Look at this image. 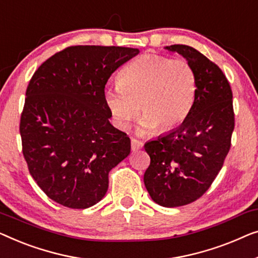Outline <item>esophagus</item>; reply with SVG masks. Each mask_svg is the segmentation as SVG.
I'll return each instance as SVG.
<instances>
[{
  "instance_id": "obj_1",
  "label": "esophagus",
  "mask_w": 258,
  "mask_h": 258,
  "mask_svg": "<svg viewBox=\"0 0 258 258\" xmlns=\"http://www.w3.org/2000/svg\"><path fill=\"white\" fill-rule=\"evenodd\" d=\"M143 146H144V144L141 143L140 140H138V139H131V148H132V151H138V150H140V148H143Z\"/></svg>"
}]
</instances>
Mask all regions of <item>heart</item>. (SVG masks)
I'll return each mask as SVG.
<instances>
[{
  "label": "heart",
  "instance_id": "obj_1",
  "mask_svg": "<svg viewBox=\"0 0 258 258\" xmlns=\"http://www.w3.org/2000/svg\"><path fill=\"white\" fill-rule=\"evenodd\" d=\"M197 75L184 59L145 55L122 68L117 88L105 91V103L114 125L126 130L140 113V133L180 125L193 107Z\"/></svg>",
  "mask_w": 258,
  "mask_h": 258
}]
</instances>
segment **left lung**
<instances>
[{
    "mask_svg": "<svg viewBox=\"0 0 258 258\" xmlns=\"http://www.w3.org/2000/svg\"><path fill=\"white\" fill-rule=\"evenodd\" d=\"M182 56L197 75L193 107L179 127L145 144L151 165L144 183L152 200L180 207L205 194L222 168L234 131L233 93L221 69L197 49L166 46Z\"/></svg>",
    "mask_w": 258,
    "mask_h": 258,
    "instance_id": "left-lung-1",
    "label": "left lung"
}]
</instances>
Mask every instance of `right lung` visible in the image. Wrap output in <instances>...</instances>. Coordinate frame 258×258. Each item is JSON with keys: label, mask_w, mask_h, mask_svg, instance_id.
I'll return each instance as SVG.
<instances>
[{"label": "right lung", "mask_w": 258, "mask_h": 258, "mask_svg": "<svg viewBox=\"0 0 258 258\" xmlns=\"http://www.w3.org/2000/svg\"><path fill=\"white\" fill-rule=\"evenodd\" d=\"M139 50L77 45L45 60L29 83L20 133L29 172L61 206L85 209L108 188V172L131 152L105 103L110 76Z\"/></svg>", "instance_id": "right-lung-1"}]
</instances>
